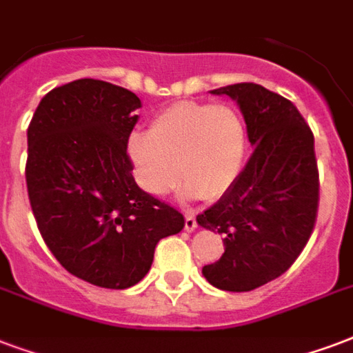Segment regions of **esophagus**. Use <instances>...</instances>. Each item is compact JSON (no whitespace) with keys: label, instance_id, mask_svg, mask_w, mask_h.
Listing matches in <instances>:
<instances>
[{"label":"esophagus","instance_id":"esophagus-1","mask_svg":"<svg viewBox=\"0 0 353 353\" xmlns=\"http://www.w3.org/2000/svg\"><path fill=\"white\" fill-rule=\"evenodd\" d=\"M184 227H186V230H190V232L197 229V219H195L193 214H186V223H184Z\"/></svg>","mask_w":353,"mask_h":353}]
</instances>
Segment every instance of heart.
I'll return each instance as SVG.
<instances>
[{
  "label": "heart",
  "mask_w": 353,
  "mask_h": 353,
  "mask_svg": "<svg viewBox=\"0 0 353 353\" xmlns=\"http://www.w3.org/2000/svg\"><path fill=\"white\" fill-rule=\"evenodd\" d=\"M248 128L230 105L176 102L152 119L148 134H132L128 156L139 186L165 195L180 180L184 199L217 201L242 174Z\"/></svg>",
  "instance_id": "obj_1"
}]
</instances>
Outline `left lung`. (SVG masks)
Returning a JSON list of instances; mask_svg holds the SVG:
<instances>
[{
    "label": "left lung",
    "instance_id": "1",
    "mask_svg": "<svg viewBox=\"0 0 353 353\" xmlns=\"http://www.w3.org/2000/svg\"><path fill=\"white\" fill-rule=\"evenodd\" d=\"M238 104L253 154L236 184L197 223L223 234L225 253L203 268L212 287L249 292L277 279L303 251L318 210L314 137L296 105L256 83L214 89Z\"/></svg>",
    "mask_w": 353,
    "mask_h": 353
}]
</instances>
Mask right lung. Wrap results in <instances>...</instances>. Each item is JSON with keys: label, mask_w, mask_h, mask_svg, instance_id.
I'll use <instances>...</instances> for the list:
<instances>
[{"label": "right lung", "mask_w": 353, "mask_h": 353, "mask_svg": "<svg viewBox=\"0 0 353 353\" xmlns=\"http://www.w3.org/2000/svg\"><path fill=\"white\" fill-rule=\"evenodd\" d=\"M141 100L100 79H76L42 98L28 128L29 203L66 272L123 290L148 274L156 243L184 216L137 186L126 154Z\"/></svg>", "instance_id": "add662e5"}]
</instances>
